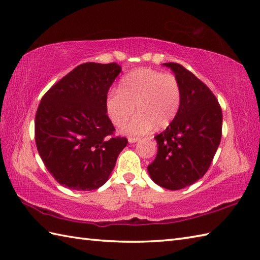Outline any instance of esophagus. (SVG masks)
Masks as SVG:
<instances>
[{
  "mask_svg": "<svg viewBox=\"0 0 260 260\" xmlns=\"http://www.w3.org/2000/svg\"><path fill=\"white\" fill-rule=\"evenodd\" d=\"M140 141V137H128V142L129 143H136Z\"/></svg>",
  "mask_w": 260,
  "mask_h": 260,
  "instance_id": "34e87169",
  "label": "esophagus"
}]
</instances>
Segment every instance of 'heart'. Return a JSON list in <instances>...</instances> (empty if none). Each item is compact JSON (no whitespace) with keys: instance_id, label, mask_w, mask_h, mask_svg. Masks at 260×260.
Wrapping results in <instances>:
<instances>
[{"instance_id":"1","label":"heart","mask_w":260,"mask_h":260,"mask_svg":"<svg viewBox=\"0 0 260 260\" xmlns=\"http://www.w3.org/2000/svg\"><path fill=\"white\" fill-rule=\"evenodd\" d=\"M182 87L172 74L151 68H139L121 78L118 89H112L106 97V112L115 126H121L135 112H139L123 127L128 135L141 136L168 127L179 114Z\"/></svg>"}]
</instances>
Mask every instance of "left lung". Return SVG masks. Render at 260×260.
<instances>
[{
  "label": "left lung",
  "mask_w": 260,
  "mask_h": 260,
  "mask_svg": "<svg viewBox=\"0 0 260 260\" xmlns=\"http://www.w3.org/2000/svg\"><path fill=\"white\" fill-rule=\"evenodd\" d=\"M182 87L179 114L154 139L157 154L147 170L151 179L168 190H180L201 179L221 141L222 112L212 91L191 71L175 62L163 63Z\"/></svg>",
  "instance_id": "left-lung-1"
}]
</instances>
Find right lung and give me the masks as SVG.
Wrapping results in <instances>:
<instances>
[{
    "instance_id": "right-lung-1",
    "label": "right lung",
    "mask_w": 260,
    "mask_h": 260,
    "mask_svg": "<svg viewBox=\"0 0 260 260\" xmlns=\"http://www.w3.org/2000/svg\"><path fill=\"white\" fill-rule=\"evenodd\" d=\"M120 71L116 62L79 64L39 104L35 121L38 152L62 186L77 191L101 187L128 143L126 137L114 136L105 105Z\"/></svg>"
}]
</instances>
